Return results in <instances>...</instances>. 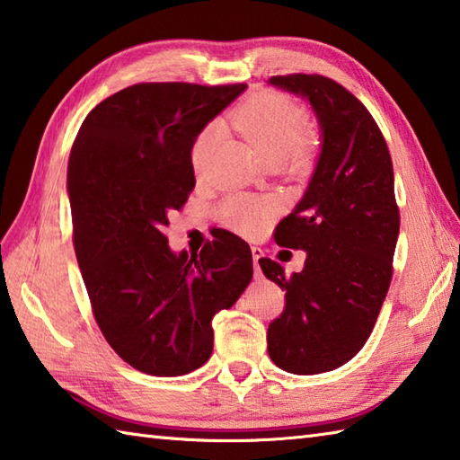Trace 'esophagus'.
Returning <instances> with one entry per match:
<instances>
[{
  "mask_svg": "<svg viewBox=\"0 0 460 460\" xmlns=\"http://www.w3.org/2000/svg\"><path fill=\"white\" fill-rule=\"evenodd\" d=\"M251 253H253V265H255V275H261V269H259V259L263 257V249L261 247H251Z\"/></svg>",
  "mask_w": 460,
  "mask_h": 460,
  "instance_id": "1",
  "label": "esophagus"
}]
</instances>
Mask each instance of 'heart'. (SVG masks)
Returning <instances> with one entry per match:
<instances>
[{
	"instance_id": "heart-1",
	"label": "heart",
	"mask_w": 460,
	"mask_h": 460,
	"mask_svg": "<svg viewBox=\"0 0 460 460\" xmlns=\"http://www.w3.org/2000/svg\"><path fill=\"white\" fill-rule=\"evenodd\" d=\"M231 123L269 165H277L289 155L295 165H305L311 155L307 111L293 99L275 92L255 93L231 113ZM215 128H205L191 146L195 171L205 165L207 151L215 137ZM273 205L257 197L235 195L223 203L225 221L243 235H255L271 217Z\"/></svg>"
}]
</instances>
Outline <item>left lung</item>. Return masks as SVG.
I'll list each match as a JSON object with an SVG mask.
<instances>
[{
  "instance_id": "1",
  "label": "left lung",
  "mask_w": 460,
  "mask_h": 460,
  "mask_svg": "<svg viewBox=\"0 0 460 460\" xmlns=\"http://www.w3.org/2000/svg\"><path fill=\"white\" fill-rule=\"evenodd\" d=\"M269 84L309 99L323 149L303 199L275 229L279 245L307 251L303 271L259 259L285 291L267 350L287 373H327L363 349L389 291L401 225L393 161L373 115L337 81L291 74Z\"/></svg>"
}]
</instances>
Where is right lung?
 Returning a JSON list of instances; mask_svg holds the SVG:
<instances>
[{"instance_id":"obj_1","label":"right lung","mask_w":460,"mask_h":460,"mask_svg":"<svg viewBox=\"0 0 460 460\" xmlns=\"http://www.w3.org/2000/svg\"><path fill=\"white\" fill-rule=\"evenodd\" d=\"M245 84H135L81 123L67 165L75 257L103 337L153 376L187 375L213 350L215 313L253 277L241 237L221 231L199 255L167 245V215L195 187L191 146Z\"/></svg>"}]
</instances>
